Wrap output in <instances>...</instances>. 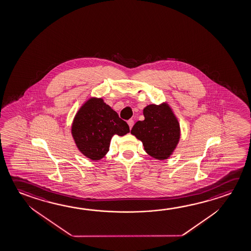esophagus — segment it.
Returning <instances> with one entry per match:
<instances>
[{"label": "esophagus", "mask_w": 251, "mask_h": 251, "mask_svg": "<svg viewBox=\"0 0 251 251\" xmlns=\"http://www.w3.org/2000/svg\"><path fill=\"white\" fill-rule=\"evenodd\" d=\"M127 124H128V126H129V128H131L133 127V125H134V120H128L127 121Z\"/></svg>", "instance_id": "1"}]
</instances>
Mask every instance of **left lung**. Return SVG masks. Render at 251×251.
I'll use <instances>...</instances> for the list:
<instances>
[{
  "label": "left lung",
  "instance_id": "obj_1",
  "mask_svg": "<svg viewBox=\"0 0 251 251\" xmlns=\"http://www.w3.org/2000/svg\"><path fill=\"white\" fill-rule=\"evenodd\" d=\"M144 121L133 126L131 134L140 140L147 154L157 160L172 156L180 140V125L167 102L150 104L144 108Z\"/></svg>",
  "mask_w": 251,
  "mask_h": 251
}]
</instances>
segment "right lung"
<instances>
[{"instance_id":"add662e5","label":"right lung","mask_w":251,"mask_h":251,"mask_svg":"<svg viewBox=\"0 0 251 251\" xmlns=\"http://www.w3.org/2000/svg\"><path fill=\"white\" fill-rule=\"evenodd\" d=\"M71 132L79 152L98 161L109 151L112 137L126 135L129 127L102 98L91 97L78 108Z\"/></svg>"}]
</instances>
